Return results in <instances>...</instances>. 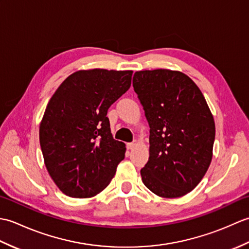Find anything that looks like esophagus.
Segmentation results:
<instances>
[{
    "label": "esophagus",
    "instance_id": "34e87169",
    "mask_svg": "<svg viewBox=\"0 0 249 249\" xmlns=\"http://www.w3.org/2000/svg\"><path fill=\"white\" fill-rule=\"evenodd\" d=\"M136 145H137V141L136 140H134L133 142H129V143L126 144V146H127L128 150H133Z\"/></svg>",
    "mask_w": 249,
    "mask_h": 249
}]
</instances>
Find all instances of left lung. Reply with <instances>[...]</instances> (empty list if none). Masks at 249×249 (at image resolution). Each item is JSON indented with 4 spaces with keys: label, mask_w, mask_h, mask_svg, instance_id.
Returning a JSON list of instances; mask_svg holds the SVG:
<instances>
[{
    "label": "left lung",
    "mask_w": 249,
    "mask_h": 249,
    "mask_svg": "<svg viewBox=\"0 0 249 249\" xmlns=\"http://www.w3.org/2000/svg\"><path fill=\"white\" fill-rule=\"evenodd\" d=\"M133 87L150 126L142 182L160 197H182L200 183L212 160L213 115L199 88L181 71H136Z\"/></svg>",
    "instance_id": "8db88e82"
}]
</instances>
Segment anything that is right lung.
<instances>
[{"label": "right lung", "instance_id": "obj_1", "mask_svg": "<svg viewBox=\"0 0 249 249\" xmlns=\"http://www.w3.org/2000/svg\"><path fill=\"white\" fill-rule=\"evenodd\" d=\"M131 71H79L49 100L39 126L45 165L56 186L89 198L108 186L126 147L114 140L107 112L130 88Z\"/></svg>", "mask_w": 249, "mask_h": 249}]
</instances>
